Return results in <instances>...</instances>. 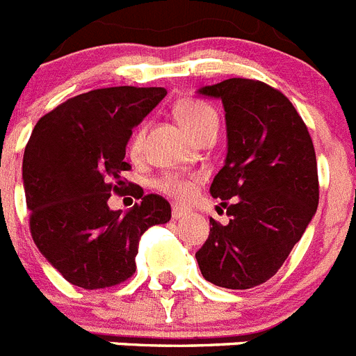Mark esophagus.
Returning <instances> with one entry per match:
<instances>
[{
    "instance_id": "34e87169",
    "label": "esophagus",
    "mask_w": 356,
    "mask_h": 356,
    "mask_svg": "<svg viewBox=\"0 0 356 356\" xmlns=\"http://www.w3.org/2000/svg\"><path fill=\"white\" fill-rule=\"evenodd\" d=\"M187 213H188V210L184 209V207L172 205V219H176V221H178V219H181V217L187 216Z\"/></svg>"
}]
</instances>
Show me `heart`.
I'll use <instances>...</instances> for the list:
<instances>
[{"label": "heart", "mask_w": 356, "mask_h": 356, "mask_svg": "<svg viewBox=\"0 0 356 356\" xmlns=\"http://www.w3.org/2000/svg\"><path fill=\"white\" fill-rule=\"evenodd\" d=\"M175 118L188 135H193L194 139H196L201 131H205L207 128L217 127L216 110L209 103L200 102V99H184V102L178 103L175 106ZM143 137L144 128L140 127L134 131V135L130 137V143H128L130 155H139ZM194 187L196 185H194L193 180H187V178L178 175L163 176L162 180L159 181L160 191L169 194V196H175L176 200H187V197L193 196Z\"/></svg>", "instance_id": "1"}]
</instances>
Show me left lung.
<instances>
[{"instance_id":"obj_1","label":"left lung","mask_w":356,"mask_h":356,"mask_svg":"<svg viewBox=\"0 0 356 356\" xmlns=\"http://www.w3.org/2000/svg\"><path fill=\"white\" fill-rule=\"evenodd\" d=\"M197 96L225 106L228 149L210 194L229 216L226 226L210 217L197 266L217 287H257L276 275L317 210L312 139L292 103L262 81L229 78Z\"/></svg>"}]
</instances>
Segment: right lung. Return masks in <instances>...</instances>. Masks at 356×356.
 Segmentation results:
<instances>
[{
  "label": "right lung",
  "mask_w": 356,
  "mask_h": 356,
  "mask_svg": "<svg viewBox=\"0 0 356 356\" xmlns=\"http://www.w3.org/2000/svg\"><path fill=\"white\" fill-rule=\"evenodd\" d=\"M163 87H108L80 94L42 115L24 147L23 185L30 229L42 257L69 284L94 291L135 273L140 235L171 219L159 194L135 185L130 210H112L134 130L155 108Z\"/></svg>",
  "instance_id": "1"
}]
</instances>
